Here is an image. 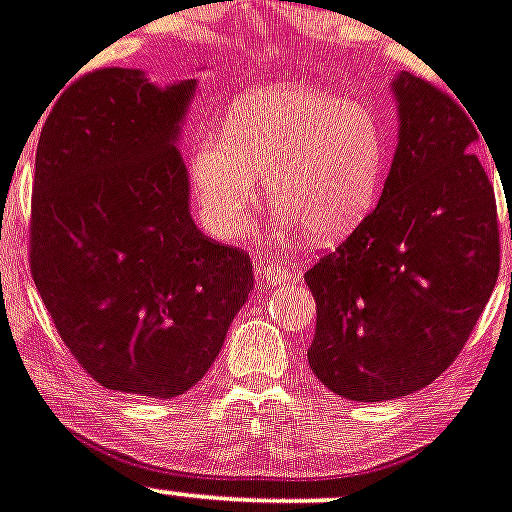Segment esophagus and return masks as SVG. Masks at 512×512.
<instances>
[{"mask_svg": "<svg viewBox=\"0 0 512 512\" xmlns=\"http://www.w3.org/2000/svg\"><path fill=\"white\" fill-rule=\"evenodd\" d=\"M256 276L264 281L266 286H281L286 281H294L299 279L301 271L296 266H284V264H266L256 269Z\"/></svg>", "mask_w": 512, "mask_h": 512, "instance_id": "esophagus-1", "label": "esophagus"}]
</instances>
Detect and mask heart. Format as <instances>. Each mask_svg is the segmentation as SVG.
Wrapping results in <instances>:
<instances>
[{
    "instance_id": "1",
    "label": "heart",
    "mask_w": 512,
    "mask_h": 512,
    "mask_svg": "<svg viewBox=\"0 0 512 512\" xmlns=\"http://www.w3.org/2000/svg\"><path fill=\"white\" fill-rule=\"evenodd\" d=\"M384 175V135L367 107L314 85L243 95L221 135L188 148V183L201 223L231 241L261 203V178L279 211L276 233L304 228L316 243L342 241L367 218Z\"/></svg>"
}]
</instances>
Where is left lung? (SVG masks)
Segmentation results:
<instances>
[{"label": "left lung", "mask_w": 512, "mask_h": 512, "mask_svg": "<svg viewBox=\"0 0 512 512\" xmlns=\"http://www.w3.org/2000/svg\"><path fill=\"white\" fill-rule=\"evenodd\" d=\"M397 148L377 208L304 274L316 299L311 372L354 402L405 397L460 354L495 289V193L475 118L397 72ZM512 238V226H510Z\"/></svg>", "instance_id": "1"}]
</instances>
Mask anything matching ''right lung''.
Masks as SVG:
<instances>
[{
  "instance_id": "1",
  "label": "right lung",
  "mask_w": 512,
  "mask_h": 512,
  "mask_svg": "<svg viewBox=\"0 0 512 512\" xmlns=\"http://www.w3.org/2000/svg\"><path fill=\"white\" fill-rule=\"evenodd\" d=\"M196 80L105 67L52 107L34 160L29 264L72 357L102 387L188 392L253 289L251 259L191 216L180 130Z\"/></svg>"
}]
</instances>
